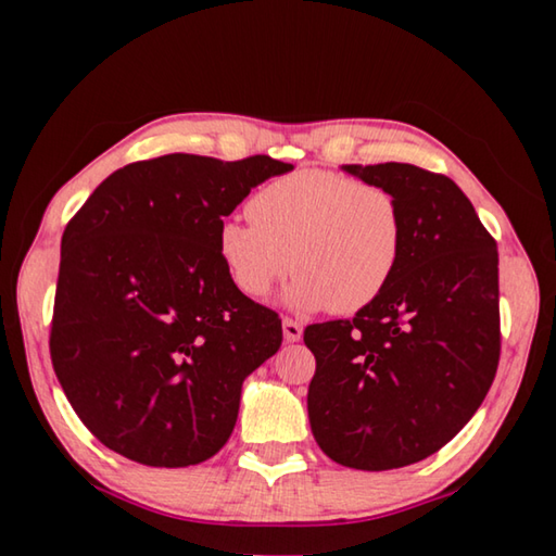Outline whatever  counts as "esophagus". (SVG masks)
I'll return each instance as SVG.
<instances>
[{"mask_svg":"<svg viewBox=\"0 0 556 556\" xmlns=\"http://www.w3.org/2000/svg\"><path fill=\"white\" fill-rule=\"evenodd\" d=\"M281 328H285V341L287 343H296L301 333H304V326L294 321V318H285V321H281Z\"/></svg>","mask_w":556,"mask_h":556,"instance_id":"obj_1","label":"esophagus"}]
</instances>
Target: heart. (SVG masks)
<instances>
[{
  "label": "heart",
  "instance_id": "heart-1",
  "mask_svg": "<svg viewBox=\"0 0 556 556\" xmlns=\"http://www.w3.org/2000/svg\"><path fill=\"white\" fill-rule=\"evenodd\" d=\"M250 220L218 225V255L244 296L265 299L294 267L291 304L338 314L368 306L404 252V213L384 186L331 168H296L250 199Z\"/></svg>",
  "mask_w": 556,
  "mask_h": 556
}]
</instances>
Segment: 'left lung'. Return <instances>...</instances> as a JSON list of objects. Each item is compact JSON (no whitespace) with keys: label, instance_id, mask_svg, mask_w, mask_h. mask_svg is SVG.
<instances>
[{"label":"left lung","instance_id":"left-lung-1","mask_svg":"<svg viewBox=\"0 0 556 556\" xmlns=\"http://www.w3.org/2000/svg\"><path fill=\"white\" fill-rule=\"evenodd\" d=\"M343 168L397 195L407 240L378 299L353 318L306 326L308 421L336 464L390 470L437 454L491 390L497 244L444 174L397 162Z\"/></svg>","mask_w":556,"mask_h":556}]
</instances>
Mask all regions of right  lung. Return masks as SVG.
Returning a JSON list of instances; mask_svg holds the SVG:
<instances>
[{"instance_id": "1", "label": "right lung", "mask_w": 556, "mask_h": 556, "mask_svg": "<svg viewBox=\"0 0 556 556\" xmlns=\"http://www.w3.org/2000/svg\"><path fill=\"white\" fill-rule=\"evenodd\" d=\"M291 164L166 154L108 176L65 225L51 363L92 437L144 466L211 458L281 318L232 285L218 225Z\"/></svg>"}]
</instances>
